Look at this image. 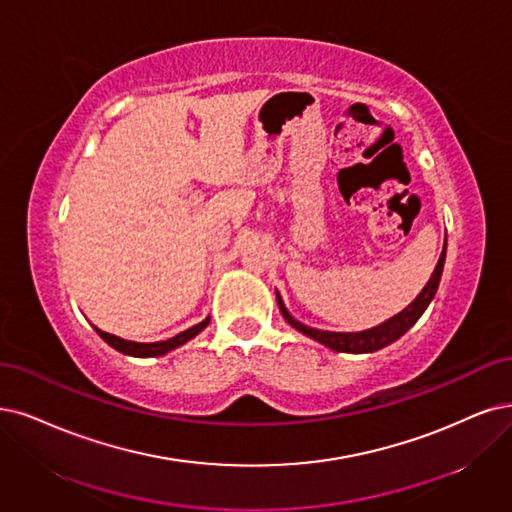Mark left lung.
Wrapping results in <instances>:
<instances>
[{
  "label": "left lung",
  "mask_w": 512,
  "mask_h": 512,
  "mask_svg": "<svg viewBox=\"0 0 512 512\" xmlns=\"http://www.w3.org/2000/svg\"><path fill=\"white\" fill-rule=\"evenodd\" d=\"M445 255H447V240H445V249L439 257V263L437 268H434L430 280L426 282V287L422 289V293L415 297L411 304L399 312L396 316L388 318L386 323L377 325L373 329H367V331H358V333H335V331H320V329H312L304 323H299V320H295L289 310L285 308V301H282V297L278 295L276 291V299H278V308L282 312V316H285L287 323L291 327H295L299 333H304L312 339H316V342L325 344L327 348L335 350V352H375L380 348H386L388 344L396 342L401 335H405L415 323H418V318L424 314V310L430 306V301L434 299V295H437V289H439V282H441V274H443V266H445Z\"/></svg>",
  "instance_id": "1"
}]
</instances>
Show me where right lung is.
<instances>
[{"mask_svg": "<svg viewBox=\"0 0 512 512\" xmlns=\"http://www.w3.org/2000/svg\"><path fill=\"white\" fill-rule=\"evenodd\" d=\"M208 320H211V318H204L202 323H198V325H194V327H189L187 331H183V333H179V335H175V337H170V339H164V342H154V344L128 342V339H122V337H118V335H111V333H107V331H101L99 327H94V331H97L111 348H116V350L122 352V354H130V356H162V354H166V352H170V350H175V348L183 346V344L189 342V339H192V337H196V335L208 325Z\"/></svg>", "mask_w": 512, "mask_h": 512, "instance_id": "1", "label": "right lung"}]
</instances>
